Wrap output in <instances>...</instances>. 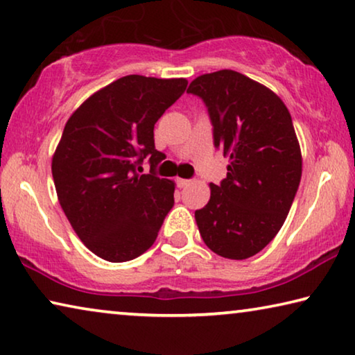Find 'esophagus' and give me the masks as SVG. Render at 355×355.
<instances>
[{"label":"esophagus","instance_id":"34e87169","mask_svg":"<svg viewBox=\"0 0 355 355\" xmlns=\"http://www.w3.org/2000/svg\"><path fill=\"white\" fill-rule=\"evenodd\" d=\"M189 183H191V180H188V178H177V187H178V188L188 187Z\"/></svg>","mask_w":355,"mask_h":355}]
</instances>
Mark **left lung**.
Segmentation results:
<instances>
[{
  "instance_id": "8db88e82",
  "label": "left lung",
  "mask_w": 355,
  "mask_h": 355,
  "mask_svg": "<svg viewBox=\"0 0 355 355\" xmlns=\"http://www.w3.org/2000/svg\"><path fill=\"white\" fill-rule=\"evenodd\" d=\"M213 126V144L229 157L227 177L210 184L196 210L200 237L218 256L248 259L275 239L302 178L300 145L277 94L240 72L223 69L191 82Z\"/></svg>"
}]
</instances>
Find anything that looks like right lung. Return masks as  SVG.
<instances>
[{
  "label": "right lung",
  "instance_id": "obj_1",
  "mask_svg": "<svg viewBox=\"0 0 355 355\" xmlns=\"http://www.w3.org/2000/svg\"><path fill=\"white\" fill-rule=\"evenodd\" d=\"M184 78L126 76L89 96L67 120L52 159L60 205L87 248L126 262L155 243L173 207L172 180L156 175V121L187 89ZM148 159L150 174H140Z\"/></svg>",
  "mask_w": 355,
  "mask_h": 355
}]
</instances>
